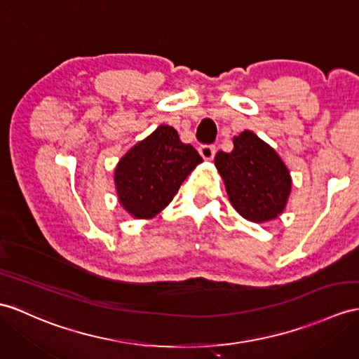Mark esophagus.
I'll return each instance as SVG.
<instances>
[{"label": "esophagus", "instance_id": "esophagus-1", "mask_svg": "<svg viewBox=\"0 0 359 359\" xmlns=\"http://www.w3.org/2000/svg\"><path fill=\"white\" fill-rule=\"evenodd\" d=\"M199 154L207 161L213 160V156L216 154V146L215 144H203V146H199Z\"/></svg>", "mask_w": 359, "mask_h": 359}]
</instances>
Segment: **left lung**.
<instances>
[{
	"mask_svg": "<svg viewBox=\"0 0 359 359\" xmlns=\"http://www.w3.org/2000/svg\"><path fill=\"white\" fill-rule=\"evenodd\" d=\"M230 154L219 151V170L230 203L251 222H266L280 215L291 194V175L277 152L251 130L233 138Z\"/></svg>",
	"mask_w": 359,
	"mask_h": 359,
	"instance_id": "1",
	"label": "left lung"
}]
</instances>
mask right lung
<instances>
[{
    "mask_svg": "<svg viewBox=\"0 0 359 359\" xmlns=\"http://www.w3.org/2000/svg\"><path fill=\"white\" fill-rule=\"evenodd\" d=\"M203 158L172 126L161 125L118 161L114 181L120 204L137 219H149L169 205L182 181Z\"/></svg>",
    "mask_w": 359,
    "mask_h": 359,
    "instance_id": "1",
    "label": "right lung"
}]
</instances>
